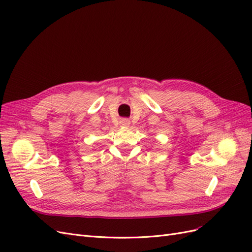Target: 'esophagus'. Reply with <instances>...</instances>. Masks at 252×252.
<instances>
[{
  "instance_id": "obj_1",
  "label": "esophagus",
  "mask_w": 252,
  "mask_h": 252,
  "mask_svg": "<svg viewBox=\"0 0 252 252\" xmlns=\"http://www.w3.org/2000/svg\"><path fill=\"white\" fill-rule=\"evenodd\" d=\"M121 125L122 126H124V127H128L129 125H130V121L129 120H127V119H123V120H121Z\"/></svg>"
}]
</instances>
